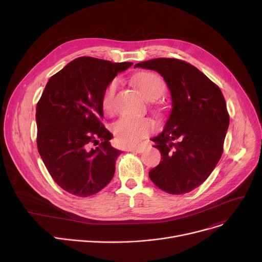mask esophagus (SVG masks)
Masks as SVG:
<instances>
[{
  "instance_id": "obj_1",
  "label": "esophagus",
  "mask_w": 262,
  "mask_h": 262,
  "mask_svg": "<svg viewBox=\"0 0 262 262\" xmlns=\"http://www.w3.org/2000/svg\"><path fill=\"white\" fill-rule=\"evenodd\" d=\"M144 149H145L144 146H136V147L129 148L130 152H136V153H143Z\"/></svg>"
}]
</instances>
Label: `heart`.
<instances>
[{
    "instance_id": "heart-1",
    "label": "heart",
    "mask_w": 262,
    "mask_h": 262,
    "mask_svg": "<svg viewBox=\"0 0 262 262\" xmlns=\"http://www.w3.org/2000/svg\"><path fill=\"white\" fill-rule=\"evenodd\" d=\"M135 86L145 96L147 100L154 101L158 99L164 91L163 79L153 72L140 73L133 79ZM118 81L113 80L107 86L102 106L106 114H113L115 109V93L117 90ZM154 124L152 121L145 118H129L123 117L115 122L113 130L117 141L125 146H133L138 144L143 138L153 130Z\"/></svg>"
}]
</instances>
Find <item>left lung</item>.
<instances>
[{
	"label": "left lung",
	"instance_id": "left-lung-1",
	"mask_svg": "<svg viewBox=\"0 0 262 262\" xmlns=\"http://www.w3.org/2000/svg\"><path fill=\"white\" fill-rule=\"evenodd\" d=\"M135 68L158 72L172 99L162 132L150 138L162 160L148 176L168 193H187L207 180L222 156L229 125L224 96L199 69L180 59L156 58Z\"/></svg>",
	"mask_w": 262,
	"mask_h": 262
}]
</instances>
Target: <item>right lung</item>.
<instances>
[{"mask_svg":"<svg viewBox=\"0 0 262 262\" xmlns=\"http://www.w3.org/2000/svg\"><path fill=\"white\" fill-rule=\"evenodd\" d=\"M132 64L79 57L48 81L36 109L37 145L53 180L69 193L86 198L113 180L122 152L110 145L113 135L101 122L102 100Z\"/></svg>","mask_w":262,"mask_h":262,"instance_id":"obj_1","label":"right lung"}]
</instances>
